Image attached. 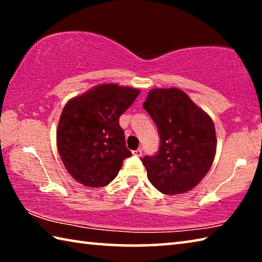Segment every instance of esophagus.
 I'll return each mask as SVG.
<instances>
[{
  "label": "esophagus",
  "instance_id": "34e87169",
  "mask_svg": "<svg viewBox=\"0 0 262 262\" xmlns=\"http://www.w3.org/2000/svg\"><path fill=\"white\" fill-rule=\"evenodd\" d=\"M133 155H134V156H137V157H141L142 156V149L134 150V151H133Z\"/></svg>",
  "mask_w": 262,
  "mask_h": 262
}]
</instances>
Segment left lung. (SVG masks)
<instances>
[{"label": "left lung", "mask_w": 262, "mask_h": 262, "mask_svg": "<svg viewBox=\"0 0 262 262\" xmlns=\"http://www.w3.org/2000/svg\"><path fill=\"white\" fill-rule=\"evenodd\" d=\"M143 108L156 123L161 140L156 155L141 159L149 181L166 195L188 192L205 178L214 162V122L176 88L154 89Z\"/></svg>", "instance_id": "left-lung-1"}]
</instances>
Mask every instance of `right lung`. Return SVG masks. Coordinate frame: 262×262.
Wrapping results in <instances>:
<instances>
[{"label":"right lung","instance_id":"obj_1","mask_svg":"<svg viewBox=\"0 0 262 262\" xmlns=\"http://www.w3.org/2000/svg\"><path fill=\"white\" fill-rule=\"evenodd\" d=\"M140 90L100 84L69 100L61 113L57 150L73 178L88 187L110 184L132 156L119 118Z\"/></svg>","mask_w":262,"mask_h":262}]
</instances>
